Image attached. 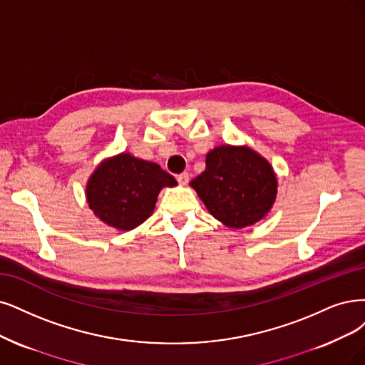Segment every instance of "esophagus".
Segmentation results:
<instances>
[{"label": "esophagus", "mask_w": 365, "mask_h": 365, "mask_svg": "<svg viewBox=\"0 0 365 365\" xmlns=\"http://www.w3.org/2000/svg\"><path fill=\"white\" fill-rule=\"evenodd\" d=\"M178 182H179L182 186H185L187 182H190V174H187V173L179 174V175H178Z\"/></svg>", "instance_id": "34e87169"}]
</instances>
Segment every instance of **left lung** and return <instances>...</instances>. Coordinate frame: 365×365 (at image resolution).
Instances as JSON below:
<instances>
[{
    "mask_svg": "<svg viewBox=\"0 0 365 365\" xmlns=\"http://www.w3.org/2000/svg\"><path fill=\"white\" fill-rule=\"evenodd\" d=\"M190 186L215 220L228 228H245L272 209L278 179L271 162L254 148L221 144L207 152L205 171Z\"/></svg>",
    "mask_w": 365,
    "mask_h": 365,
    "instance_id": "1",
    "label": "left lung"
}]
</instances>
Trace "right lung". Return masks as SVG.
<instances>
[{
    "instance_id": "add662e5",
    "label": "right lung",
    "mask_w": 365,
    "mask_h": 365,
    "mask_svg": "<svg viewBox=\"0 0 365 365\" xmlns=\"http://www.w3.org/2000/svg\"><path fill=\"white\" fill-rule=\"evenodd\" d=\"M178 185L156 162L121 152L103 159L86 185L88 207L96 217L120 232L141 225L155 210L164 187Z\"/></svg>"
}]
</instances>
